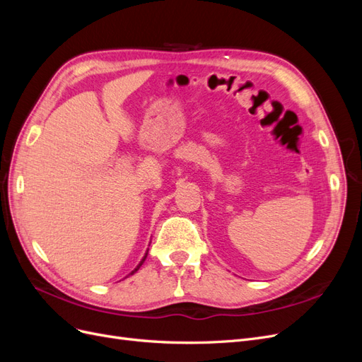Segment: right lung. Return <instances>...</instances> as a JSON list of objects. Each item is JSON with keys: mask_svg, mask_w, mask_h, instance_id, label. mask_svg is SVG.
I'll return each instance as SVG.
<instances>
[{"mask_svg": "<svg viewBox=\"0 0 362 362\" xmlns=\"http://www.w3.org/2000/svg\"><path fill=\"white\" fill-rule=\"evenodd\" d=\"M146 257H148V252H146V254H145V257H144V259H141V261H140V264H139V266H137V267H136V269H134V270H133V272H131V273H129V275H133V273H134V272H137V270H139V267H140V266H141V264H144V261H145V259H146Z\"/></svg>", "mask_w": 362, "mask_h": 362, "instance_id": "right-lung-1", "label": "right lung"}]
</instances>
